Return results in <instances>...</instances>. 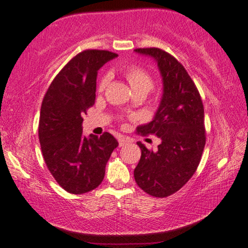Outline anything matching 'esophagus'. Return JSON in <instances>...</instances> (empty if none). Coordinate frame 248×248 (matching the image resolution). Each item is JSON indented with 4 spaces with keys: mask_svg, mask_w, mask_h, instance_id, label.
<instances>
[{
    "mask_svg": "<svg viewBox=\"0 0 248 248\" xmlns=\"http://www.w3.org/2000/svg\"><path fill=\"white\" fill-rule=\"evenodd\" d=\"M130 138L128 137H119V146H124V145L130 143Z\"/></svg>",
    "mask_w": 248,
    "mask_h": 248,
    "instance_id": "34e87169",
    "label": "esophagus"
}]
</instances>
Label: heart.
I'll list each match as a JSON object with an SVG mask.
<instances>
[{"mask_svg": "<svg viewBox=\"0 0 248 248\" xmlns=\"http://www.w3.org/2000/svg\"><path fill=\"white\" fill-rule=\"evenodd\" d=\"M122 74L126 77L134 92L143 91L147 93L153 86V80H152L150 74L146 70H144L143 68L136 67V65H129V67H126L122 70ZM105 86H107V78L102 79L100 86H98V90L103 91Z\"/></svg>", "mask_w": 248, "mask_h": 248, "instance_id": "obj_1", "label": "heart"}]
</instances>
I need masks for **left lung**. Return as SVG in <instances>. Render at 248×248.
Returning <instances> with one entry per match:
<instances>
[{
  "mask_svg": "<svg viewBox=\"0 0 248 248\" xmlns=\"http://www.w3.org/2000/svg\"><path fill=\"white\" fill-rule=\"evenodd\" d=\"M135 52L156 61L163 94L153 120L137 127L138 134L155 135L161 144L153 152L137 141L141 156L134 177L148 195L167 197L179 190L199 167L206 140L204 108L195 84L176 58L156 47Z\"/></svg>",
  "mask_w": 248,
  "mask_h": 248,
  "instance_id": "8db88e82",
  "label": "left lung"
}]
</instances>
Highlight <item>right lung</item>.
<instances>
[{
  "instance_id": "1",
  "label": "right lung",
  "mask_w": 248,
  "mask_h": 248,
  "mask_svg": "<svg viewBox=\"0 0 248 248\" xmlns=\"http://www.w3.org/2000/svg\"><path fill=\"white\" fill-rule=\"evenodd\" d=\"M115 53L86 49L53 79L42 102L38 137L44 161L68 193H87L103 180L105 166L118 140L111 134H82V115L93 107L97 71Z\"/></svg>"
}]
</instances>
